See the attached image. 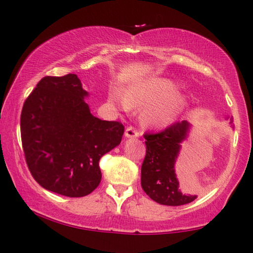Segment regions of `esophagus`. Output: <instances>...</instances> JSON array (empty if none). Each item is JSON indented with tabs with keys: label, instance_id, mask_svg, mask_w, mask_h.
Listing matches in <instances>:
<instances>
[{
	"label": "esophagus",
	"instance_id": "34e87169",
	"mask_svg": "<svg viewBox=\"0 0 253 253\" xmlns=\"http://www.w3.org/2000/svg\"><path fill=\"white\" fill-rule=\"evenodd\" d=\"M125 136L128 137V138H135V137L139 136V131L137 130L135 127L129 126V127H127V129L125 131Z\"/></svg>",
	"mask_w": 253,
	"mask_h": 253
}]
</instances>
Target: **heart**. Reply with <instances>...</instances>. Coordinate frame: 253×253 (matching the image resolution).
Returning <instances> with one entry per match:
<instances>
[{"label":"heart","instance_id":"obj_1","mask_svg":"<svg viewBox=\"0 0 253 253\" xmlns=\"http://www.w3.org/2000/svg\"><path fill=\"white\" fill-rule=\"evenodd\" d=\"M174 81L160 77L132 81L123 92V97L113 90L109 101L124 110L144 107L142 121L152 127H165L172 124L186 106V97L175 91Z\"/></svg>","mask_w":253,"mask_h":253}]
</instances>
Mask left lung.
Returning a JSON list of instances; mask_svg holds the SVG:
<instances>
[{"label":"left lung","mask_w":253,"mask_h":253,"mask_svg":"<svg viewBox=\"0 0 253 253\" xmlns=\"http://www.w3.org/2000/svg\"><path fill=\"white\" fill-rule=\"evenodd\" d=\"M188 123L176 122L158 132H145L146 155L142 165L140 183L145 193L155 202L177 207L191 203L194 195H185L178 190L174 164L181 144L186 138Z\"/></svg>","instance_id":"8db88e82"}]
</instances>
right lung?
<instances>
[{"mask_svg": "<svg viewBox=\"0 0 253 253\" xmlns=\"http://www.w3.org/2000/svg\"><path fill=\"white\" fill-rule=\"evenodd\" d=\"M77 75L46 76L21 113L24 158L33 178L54 193L81 198L101 181L100 158L121 144L125 127L92 116Z\"/></svg>", "mask_w": 253, "mask_h": 253, "instance_id": "1", "label": "right lung"}]
</instances>
